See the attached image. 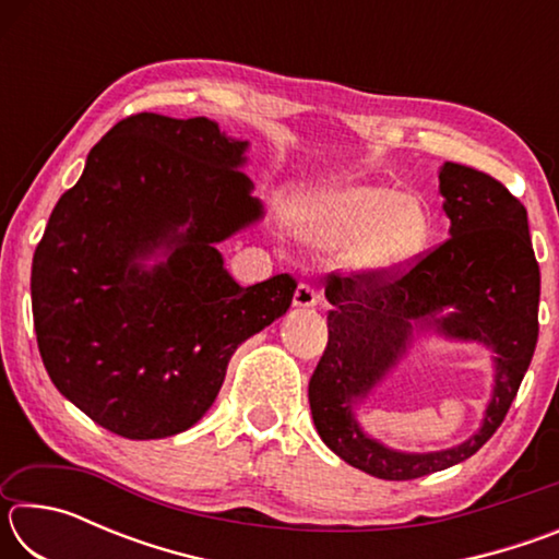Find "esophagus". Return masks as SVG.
<instances>
[{"label": "esophagus", "mask_w": 559, "mask_h": 559, "mask_svg": "<svg viewBox=\"0 0 559 559\" xmlns=\"http://www.w3.org/2000/svg\"><path fill=\"white\" fill-rule=\"evenodd\" d=\"M318 290L310 286V283H300V286L296 288V293H293V306L296 308H313L318 306Z\"/></svg>", "instance_id": "obj_1"}]
</instances>
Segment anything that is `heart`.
Wrapping results in <instances>:
<instances>
[{
    "label": "heart",
    "mask_w": 559,
    "mask_h": 559,
    "mask_svg": "<svg viewBox=\"0 0 559 559\" xmlns=\"http://www.w3.org/2000/svg\"><path fill=\"white\" fill-rule=\"evenodd\" d=\"M293 231L313 249H345L349 269L382 278L404 269L429 236L427 210L386 185H343L300 200Z\"/></svg>",
    "instance_id": "b5f03b06"
}]
</instances>
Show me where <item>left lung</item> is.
Listing matches in <instances>:
<instances>
[{"instance_id": "8db88e82", "label": "left lung", "mask_w": 559, "mask_h": 559, "mask_svg": "<svg viewBox=\"0 0 559 559\" xmlns=\"http://www.w3.org/2000/svg\"><path fill=\"white\" fill-rule=\"evenodd\" d=\"M449 239L409 271L372 278L330 273L328 347L308 384L310 414L330 451L384 480H412L473 456L513 404L537 345L540 266L527 212L478 169H439ZM437 332L495 349V392L481 429L451 450L409 454L370 438L356 409L408 352L413 335Z\"/></svg>"}]
</instances>
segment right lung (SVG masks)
Masks as SVG:
<instances>
[{"mask_svg":"<svg viewBox=\"0 0 559 559\" xmlns=\"http://www.w3.org/2000/svg\"><path fill=\"white\" fill-rule=\"evenodd\" d=\"M246 150L210 118L138 112L53 206L32 263L36 343L56 390L118 437L194 427L236 347L290 308L288 273L241 288L216 249L263 216Z\"/></svg>","mask_w":559,"mask_h":559,"instance_id":"right-lung-1","label":"right lung"}]
</instances>
